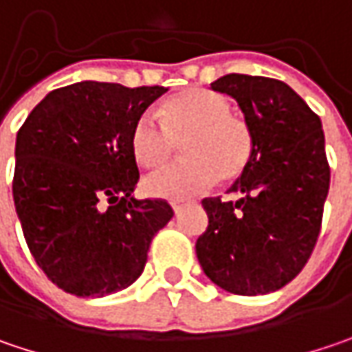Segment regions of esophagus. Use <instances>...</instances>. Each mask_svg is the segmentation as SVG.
Listing matches in <instances>:
<instances>
[{"instance_id": "34e87169", "label": "esophagus", "mask_w": 352, "mask_h": 352, "mask_svg": "<svg viewBox=\"0 0 352 352\" xmlns=\"http://www.w3.org/2000/svg\"><path fill=\"white\" fill-rule=\"evenodd\" d=\"M183 207H185V203H183V201H175V203H173V211H175V213H181V211H183Z\"/></svg>"}]
</instances>
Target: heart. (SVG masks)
<instances>
[{"instance_id":"1","label":"heart","mask_w":352,"mask_h":352,"mask_svg":"<svg viewBox=\"0 0 352 352\" xmlns=\"http://www.w3.org/2000/svg\"><path fill=\"white\" fill-rule=\"evenodd\" d=\"M227 95L191 87L161 105V123L143 113L131 129V153L147 169L165 165L183 143L185 161L159 169L143 181L151 197L181 201L209 189L217 177L235 181L255 155V133L249 121L231 113Z\"/></svg>"}]
</instances>
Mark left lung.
I'll use <instances>...</instances> for the list:
<instances>
[{"label": "left lung", "instance_id": "left-lung-1", "mask_svg": "<svg viewBox=\"0 0 352 352\" xmlns=\"http://www.w3.org/2000/svg\"><path fill=\"white\" fill-rule=\"evenodd\" d=\"M211 89L237 101L255 155L229 189L239 201H201L209 225L197 258L221 289L267 295L295 279L317 245L331 181L324 133L319 115L279 79L229 73Z\"/></svg>", "mask_w": 352, "mask_h": 352}]
</instances>
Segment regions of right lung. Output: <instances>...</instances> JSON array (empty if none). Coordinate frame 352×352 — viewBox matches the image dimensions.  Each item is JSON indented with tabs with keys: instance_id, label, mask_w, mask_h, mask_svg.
<instances>
[{
	"instance_id": "1",
	"label": "right lung",
	"mask_w": 352,
	"mask_h": 352,
	"mask_svg": "<svg viewBox=\"0 0 352 352\" xmlns=\"http://www.w3.org/2000/svg\"><path fill=\"white\" fill-rule=\"evenodd\" d=\"M167 89L81 81L33 107L15 141L13 203L37 267L65 293L103 297L137 280L173 209L133 199L131 129Z\"/></svg>"
}]
</instances>
